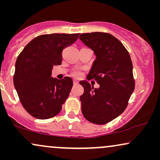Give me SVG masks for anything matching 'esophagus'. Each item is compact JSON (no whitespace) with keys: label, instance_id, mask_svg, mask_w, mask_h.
<instances>
[{"label":"esophagus","instance_id":"esophagus-1","mask_svg":"<svg viewBox=\"0 0 160 160\" xmlns=\"http://www.w3.org/2000/svg\"><path fill=\"white\" fill-rule=\"evenodd\" d=\"M73 84H74V85L78 84V81H76V80H73Z\"/></svg>","mask_w":160,"mask_h":160}]
</instances>
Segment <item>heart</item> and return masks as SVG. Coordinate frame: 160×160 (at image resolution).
I'll use <instances>...</instances> for the list:
<instances>
[{"instance_id":"b5f03b06","label":"heart","mask_w":160,"mask_h":160,"mask_svg":"<svg viewBox=\"0 0 160 160\" xmlns=\"http://www.w3.org/2000/svg\"><path fill=\"white\" fill-rule=\"evenodd\" d=\"M73 76H76V77H78V76H81V72L79 71H75L73 72Z\"/></svg>"}]
</instances>
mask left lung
Listing matches in <instances>:
<instances>
[{"instance_id": "left-lung-1", "label": "left lung", "mask_w": 160, "mask_h": 160, "mask_svg": "<svg viewBox=\"0 0 160 160\" xmlns=\"http://www.w3.org/2000/svg\"><path fill=\"white\" fill-rule=\"evenodd\" d=\"M79 39L96 56L87 78L100 84L94 88L87 81L79 82L84 89L82 113L92 123L105 124L123 113L134 91L132 60L124 45L107 32L82 33Z\"/></svg>"}]
</instances>
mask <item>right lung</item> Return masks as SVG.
<instances>
[{"mask_svg":"<svg viewBox=\"0 0 160 160\" xmlns=\"http://www.w3.org/2000/svg\"><path fill=\"white\" fill-rule=\"evenodd\" d=\"M79 33L41 35L28 43L15 63L14 84L28 113L38 119L58 115L68 98L73 80L52 77L54 65L62 63L64 48L77 40Z\"/></svg>","mask_w":160,"mask_h":160,"instance_id":"add662e5","label":"right lung"}]
</instances>
